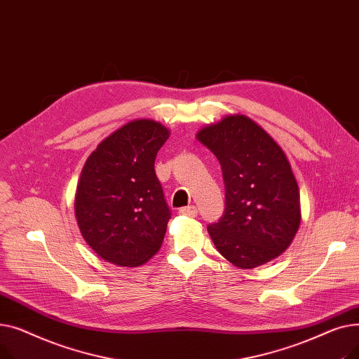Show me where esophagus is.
Returning <instances> with one entry per match:
<instances>
[{"label":"esophagus","instance_id":"esophagus-1","mask_svg":"<svg viewBox=\"0 0 359 359\" xmlns=\"http://www.w3.org/2000/svg\"><path fill=\"white\" fill-rule=\"evenodd\" d=\"M179 214L180 215H186V217H196L198 215V210H196V206L191 205V206H184V208H180Z\"/></svg>","mask_w":359,"mask_h":359}]
</instances>
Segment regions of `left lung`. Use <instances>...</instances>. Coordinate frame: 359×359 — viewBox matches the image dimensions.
I'll return each instance as SVG.
<instances>
[{"label": "left lung", "instance_id": "obj_1", "mask_svg": "<svg viewBox=\"0 0 359 359\" xmlns=\"http://www.w3.org/2000/svg\"><path fill=\"white\" fill-rule=\"evenodd\" d=\"M196 138L222 168L225 211L208 225L217 250L240 269L276 259L290 248L301 222L299 191L285 153L244 115L203 126Z\"/></svg>", "mask_w": 359, "mask_h": 359}]
</instances>
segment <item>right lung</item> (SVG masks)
<instances>
[{
	"instance_id": "add662e5",
	"label": "right lung",
	"mask_w": 359,
	"mask_h": 359,
	"mask_svg": "<svg viewBox=\"0 0 359 359\" xmlns=\"http://www.w3.org/2000/svg\"><path fill=\"white\" fill-rule=\"evenodd\" d=\"M170 130L153 119L130 121L87 158L75 192V218L99 257L135 268L161 248L172 218L154 161Z\"/></svg>"
}]
</instances>
